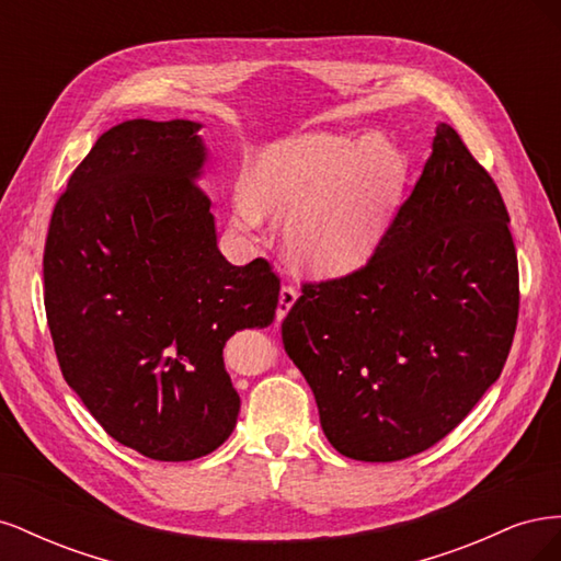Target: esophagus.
Returning <instances> with one entry per match:
<instances>
[{
    "label": "esophagus",
    "mask_w": 561,
    "mask_h": 561,
    "mask_svg": "<svg viewBox=\"0 0 561 561\" xmlns=\"http://www.w3.org/2000/svg\"><path fill=\"white\" fill-rule=\"evenodd\" d=\"M297 301V290L293 285H283L280 287V295H278V309H276V318L283 320L287 316V311H290L295 307Z\"/></svg>",
    "instance_id": "esophagus-1"
}]
</instances>
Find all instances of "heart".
Returning <instances> with one entry per match:
<instances>
[{
  "mask_svg": "<svg viewBox=\"0 0 561 561\" xmlns=\"http://www.w3.org/2000/svg\"><path fill=\"white\" fill-rule=\"evenodd\" d=\"M404 154L383 135L304 133L266 145L231 196V222L260 231L287 219L285 250L318 278H339L377 252L404 184Z\"/></svg>",
  "mask_w": 561,
  "mask_h": 561,
  "instance_id": "b5f03b06",
  "label": "heart"
}]
</instances>
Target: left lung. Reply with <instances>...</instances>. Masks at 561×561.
<instances>
[{
	"label": "left lung",
	"instance_id": "8db88e82",
	"mask_svg": "<svg viewBox=\"0 0 561 561\" xmlns=\"http://www.w3.org/2000/svg\"><path fill=\"white\" fill-rule=\"evenodd\" d=\"M365 268L318 285L283 320L330 445L402 461L439 443L496 383L519 309L499 186L449 124Z\"/></svg>",
	"mask_w": 561,
	"mask_h": 561
}]
</instances>
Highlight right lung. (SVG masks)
Returning a JSON list of instances; mask_svg holds the SVG:
<instances>
[{"label": "right lung", "instance_id": "obj_1", "mask_svg": "<svg viewBox=\"0 0 561 561\" xmlns=\"http://www.w3.org/2000/svg\"><path fill=\"white\" fill-rule=\"evenodd\" d=\"M190 118L100 135L56 203L44 301L62 377L116 443L192 461L233 433L227 339L274 322L264 260L233 266L203 194L208 147Z\"/></svg>", "mask_w": 561, "mask_h": 561}]
</instances>
